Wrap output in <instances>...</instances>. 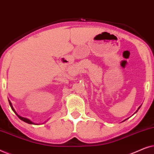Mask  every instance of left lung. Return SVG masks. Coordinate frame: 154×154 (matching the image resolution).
I'll return each mask as SVG.
<instances>
[{
	"instance_id": "1",
	"label": "left lung",
	"mask_w": 154,
	"mask_h": 154,
	"mask_svg": "<svg viewBox=\"0 0 154 154\" xmlns=\"http://www.w3.org/2000/svg\"><path fill=\"white\" fill-rule=\"evenodd\" d=\"M140 107H139V109H140Z\"/></svg>"
}]
</instances>
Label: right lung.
I'll use <instances>...</instances> for the list:
<instances>
[{"label":"right lung","instance_id":"obj_1","mask_svg":"<svg viewBox=\"0 0 154 154\" xmlns=\"http://www.w3.org/2000/svg\"><path fill=\"white\" fill-rule=\"evenodd\" d=\"M9 103H10V107H11V109H12V111H14V113H16L17 115V116L19 117V119H21L22 120V121H23L24 122H25V123H29V124H34V123H33V122H31L30 120H29L28 119H26V118H23V117H22V116H19L17 113H16V111H14V108L13 107H12V104H11V102H10V101L9 100Z\"/></svg>","mask_w":154,"mask_h":154}]
</instances>
